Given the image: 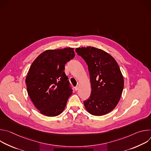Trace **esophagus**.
<instances>
[{
  "mask_svg": "<svg viewBox=\"0 0 151 151\" xmlns=\"http://www.w3.org/2000/svg\"><path fill=\"white\" fill-rule=\"evenodd\" d=\"M75 91H78V86H76V87H75Z\"/></svg>",
  "mask_w": 151,
  "mask_h": 151,
  "instance_id": "obj_1",
  "label": "esophagus"
}]
</instances>
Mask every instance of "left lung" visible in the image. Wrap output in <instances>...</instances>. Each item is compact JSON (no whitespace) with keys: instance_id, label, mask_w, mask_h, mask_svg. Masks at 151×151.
I'll return each mask as SVG.
<instances>
[{"instance_id":"obj_1","label":"left lung","mask_w":151,"mask_h":151,"mask_svg":"<svg viewBox=\"0 0 151 151\" xmlns=\"http://www.w3.org/2000/svg\"><path fill=\"white\" fill-rule=\"evenodd\" d=\"M87 63L91 93L84 106L90 114L101 116L111 112L118 103L124 88V78L114 57L104 51L93 47L76 49Z\"/></svg>"}]
</instances>
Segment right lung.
<instances>
[{"instance_id": "1", "label": "right lung", "mask_w": 151, "mask_h": 151, "mask_svg": "<svg viewBox=\"0 0 151 151\" xmlns=\"http://www.w3.org/2000/svg\"><path fill=\"white\" fill-rule=\"evenodd\" d=\"M72 48L48 50L33 62L26 83L32 101L40 112L47 116L61 114L72 94L65 64L75 54Z\"/></svg>"}]
</instances>
